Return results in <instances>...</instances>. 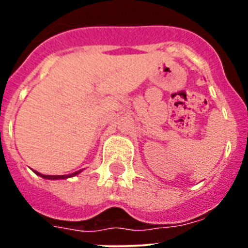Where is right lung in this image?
Instances as JSON below:
<instances>
[{
  "label": "right lung",
  "instance_id": "add662e5",
  "mask_svg": "<svg viewBox=\"0 0 248 248\" xmlns=\"http://www.w3.org/2000/svg\"><path fill=\"white\" fill-rule=\"evenodd\" d=\"M82 171H83V170H78V171L72 172V174H69V175H43V174H41V172H38V171H34V172H36L38 176L43 177V179H47V180H61V179H63V180H64V179H68V177L77 176V175L80 174Z\"/></svg>",
  "mask_w": 248,
  "mask_h": 248
}]
</instances>
